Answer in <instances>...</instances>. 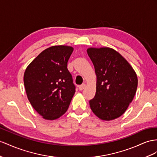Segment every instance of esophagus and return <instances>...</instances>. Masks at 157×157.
<instances>
[{
	"label": "esophagus",
	"mask_w": 157,
	"mask_h": 157,
	"mask_svg": "<svg viewBox=\"0 0 157 157\" xmlns=\"http://www.w3.org/2000/svg\"><path fill=\"white\" fill-rule=\"evenodd\" d=\"M85 87H86V84L83 83V84H82V85H80L79 86V90L80 91H82L83 89H85Z\"/></svg>",
	"instance_id": "obj_1"
}]
</instances>
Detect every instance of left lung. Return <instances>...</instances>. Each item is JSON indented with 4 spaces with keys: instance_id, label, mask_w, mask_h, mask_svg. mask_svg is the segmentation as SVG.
Masks as SVG:
<instances>
[{
    "instance_id": "left-lung-1",
    "label": "left lung",
    "mask_w": 157,
    "mask_h": 157,
    "mask_svg": "<svg viewBox=\"0 0 157 157\" xmlns=\"http://www.w3.org/2000/svg\"><path fill=\"white\" fill-rule=\"evenodd\" d=\"M97 76L96 93L90 101L91 109L102 120L122 115L132 101L137 88V76L127 60L110 48L87 50Z\"/></svg>"
}]
</instances>
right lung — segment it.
Masks as SVG:
<instances>
[{
	"instance_id": "1",
	"label": "right lung",
	"mask_w": 157,
	"mask_h": 157,
	"mask_svg": "<svg viewBox=\"0 0 157 157\" xmlns=\"http://www.w3.org/2000/svg\"><path fill=\"white\" fill-rule=\"evenodd\" d=\"M74 48L54 46L42 52L26 69L24 83L34 109L47 120L66 113L75 92L67 62Z\"/></svg>"
}]
</instances>
